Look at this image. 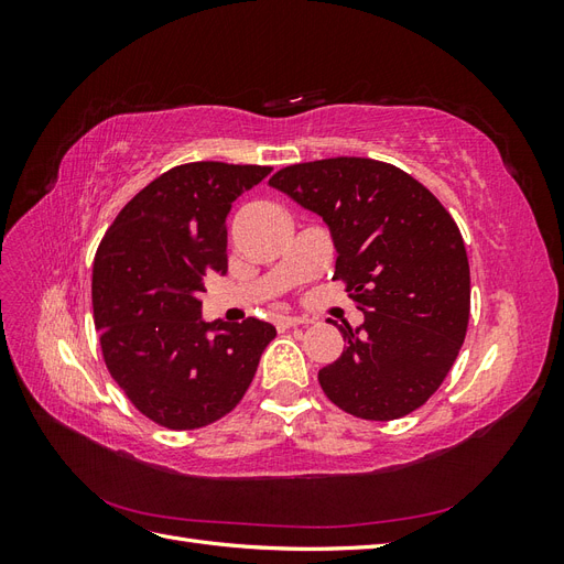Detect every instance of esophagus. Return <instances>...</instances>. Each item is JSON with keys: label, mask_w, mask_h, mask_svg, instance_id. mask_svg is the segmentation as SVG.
Wrapping results in <instances>:
<instances>
[{"label": "esophagus", "mask_w": 564, "mask_h": 564, "mask_svg": "<svg viewBox=\"0 0 564 564\" xmlns=\"http://www.w3.org/2000/svg\"><path fill=\"white\" fill-rule=\"evenodd\" d=\"M275 324L280 329H289V327H299V324H308V319L296 317V315H278Z\"/></svg>", "instance_id": "1"}]
</instances>
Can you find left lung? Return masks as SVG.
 <instances>
[{"label": "left lung", "mask_w": 564, "mask_h": 564, "mask_svg": "<svg viewBox=\"0 0 564 564\" xmlns=\"http://www.w3.org/2000/svg\"><path fill=\"white\" fill-rule=\"evenodd\" d=\"M270 185L329 226L334 278L365 313L360 327H338L346 348L317 373L324 395L367 421L414 412L468 329L470 268L454 218L416 178L367 158L292 164Z\"/></svg>", "instance_id": "obj_1"}]
</instances>
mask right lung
I'll return each mask as SVG.
<instances>
[{"label": "right lung", "mask_w": 564, "mask_h": 564, "mask_svg": "<svg viewBox=\"0 0 564 564\" xmlns=\"http://www.w3.org/2000/svg\"><path fill=\"white\" fill-rule=\"evenodd\" d=\"M272 172L191 162L117 214L94 259V322L110 377L143 416L193 431L232 412L275 338L272 324L204 322V278L228 270L232 202Z\"/></svg>", "instance_id": "1"}]
</instances>
